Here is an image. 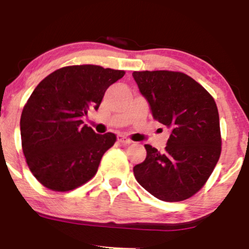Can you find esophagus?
Here are the masks:
<instances>
[{
	"instance_id": "34e87169",
	"label": "esophagus",
	"mask_w": 249,
	"mask_h": 249,
	"mask_svg": "<svg viewBox=\"0 0 249 249\" xmlns=\"http://www.w3.org/2000/svg\"><path fill=\"white\" fill-rule=\"evenodd\" d=\"M118 142H122V144H131V142H132L130 138H126V137L124 136H118Z\"/></svg>"
}]
</instances>
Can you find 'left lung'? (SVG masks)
<instances>
[{
    "label": "left lung",
    "instance_id": "8db88e82",
    "mask_svg": "<svg viewBox=\"0 0 249 249\" xmlns=\"http://www.w3.org/2000/svg\"><path fill=\"white\" fill-rule=\"evenodd\" d=\"M156 121L171 128L162 153L145 145L137 181L162 201H182L206 184L221 153L219 112L204 87L178 71H133Z\"/></svg>",
    "mask_w": 249,
    "mask_h": 249
}]
</instances>
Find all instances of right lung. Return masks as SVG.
<instances>
[{
    "mask_svg": "<svg viewBox=\"0 0 249 249\" xmlns=\"http://www.w3.org/2000/svg\"><path fill=\"white\" fill-rule=\"evenodd\" d=\"M125 71L99 65H70L53 71L35 88L21 115L25 160L44 187L68 192L97 173L116 134H98L83 125L90 107H99L105 91Z\"/></svg>",
    "mask_w": 249,
    "mask_h": 249,
    "instance_id": "right-lung-1",
    "label": "right lung"
}]
</instances>
